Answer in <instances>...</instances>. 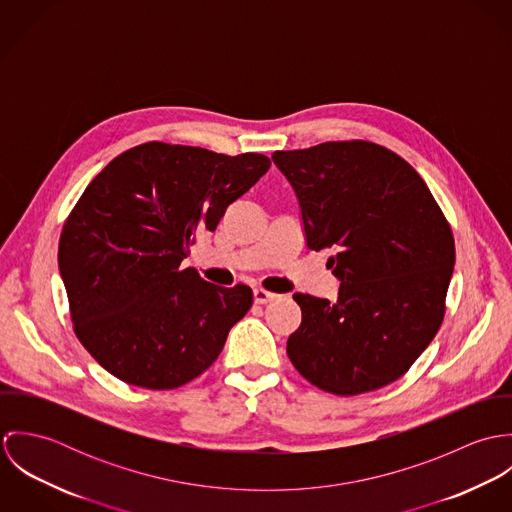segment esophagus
Masks as SVG:
<instances>
[{
    "mask_svg": "<svg viewBox=\"0 0 512 512\" xmlns=\"http://www.w3.org/2000/svg\"><path fill=\"white\" fill-rule=\"evenodd\" d=\"M278 295L274 292H268V290H264V288H256L254 290V301L256 303H260V305H264V303H268V301H272V299H276Z\"/></svg>",
    "mask_w": 512,
    "mask_h": 512,
    "instance_id": "34e87169",
    "label": "esophagus"
}]
</instances>
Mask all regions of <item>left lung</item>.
Masks as SVG:
<instances>
[{
  "mask_svg": "<svg viewBox=\"0 0 512 512\" xmlns=\"http://www.w3.org/2000/svg\"><path fill=\"white\" fill-rule=\"evenodd\" d=\"M299 199L311 250L331 248L335 303L293 293L297 372L357 396L410 370L436 337L455 264L451 226L418 171L384 146L349 140L274 151Z\"/></svg>",
  "mask_w": 512,
  "mask_h": 512,
  "instance_id": "left-lung-1",
  "label": "left lung"
}]
</instances>
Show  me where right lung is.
Here are the masks:
<instances>
[{"instance_id": "1", "label": "right lung", "mask_w": 512, "mask_h": 512, "mask_svg": "<svg viewBox=\"0 0 512 512\" xmlns=\"http://www.w3.org/2000/svg\"><path fill=\"white\" fill-rule=\"evenodd\" d=\"M272 161L147 142L112 159L84 189L59 240L74 335L116 378L179 388L219 359L252 307L244 284L220 288L181 268Z\"/></svg>"}]
</instances>
